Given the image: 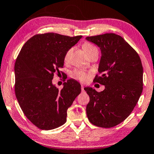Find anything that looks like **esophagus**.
Wrapping results in <instances>:
<instances>
[{"label":"esophagus","instance_id":"1","mask_svg":"<svg viewBox=\"0 0 154 154\" xmlns=\"http://www.w3.org/2000/svg\"><path fill=\"white\" fill-rule=\"evenodd\" d=\"M84 85H82V86H81V89H82V91H84Z\"/></svg>","mask_w":154,"mask_h":154}]
</instances>
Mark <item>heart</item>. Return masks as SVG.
I'll return each mask as SVG.
<instances>
[{
    "label": "heart",
    "instance_id": "heart-1",
    "mask_svg": "<svg viewBox=\"0 0 154 154\" xmlns=\"http://www.w3.org/2000/svg\"><path fill=\"white\" fill-rule=\"evenodd\" d=\"M82 48L83 50L85 51V52L87 54V55L89 54L90 53H91L93 51L96 50L97 49L94 45H92L91 43H88L83 44ZM72 51V49H69V50L66 51V54H65V56H64L65 61H67L69 60V56L70 55H71ZM73 77L77 79H79V80L84 82V81L88 80V79L89 78V74L84 71H82V70H76V71H75V72L73 73Z\"/></svg>",
    "mask_w": 154,
    "mask_h": 154
}]
</instances>
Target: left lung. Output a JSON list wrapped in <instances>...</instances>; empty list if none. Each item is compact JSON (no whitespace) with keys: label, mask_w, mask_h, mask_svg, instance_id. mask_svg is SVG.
<instances>
[{"label":"left lung","mask_w":154,"mask_h":154,"mask_svg":"<svg viewBox=\"0 0 154 154\" xmlns=\"http://www.w3.org/2000/svg\"><path fill=\"white\" fill-rule=\"evenodd\" d=\"M86 40L100 48V76L95 82L105 85L97 92L85 88L90 97L86 107L88 119L100 128H110L128 117L143 91V69L137 53L119 35L106 33L87 37Z\"/></svg>","instance_id":"obj_1"}]
</instances>
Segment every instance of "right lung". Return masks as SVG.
Instances as JSON below:
<instances>
[{"label":"right lung","instance_id":"right-lung-1","mask_svg":"<svg viewBox=\"0 0 154 154\" xmlns=\"http://www.w3.org/2000/svg\"><path fill=\"white\" fill-rule=\"evenodd\" d=\"M82 37L54 32L35 35L17 56L16 97L26 118L41 130H53L66 122L67 109L80 93V84L75 79L63 83L61 91L53 85L52 79L55 73L61 72L66 51Z\"/></svg>","mask_w":154,"mask_h":154}]
</instances>
